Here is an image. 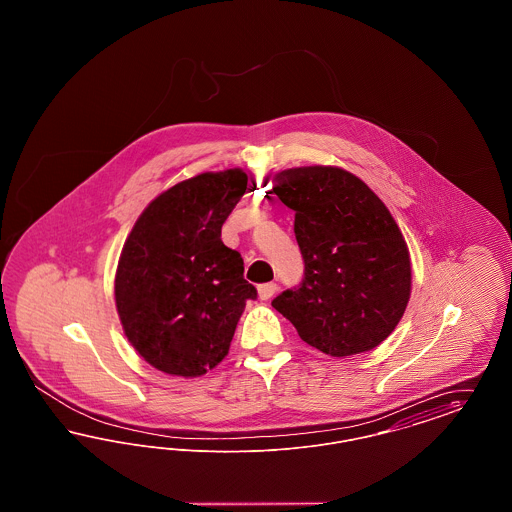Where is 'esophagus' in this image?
Wrapping results in <instances>:
<instances>
[{
	"instance_id": "esophagus-1",
	"label": "esophagus",
	"mask_w": 512,
	"mask_h": 512,
	"mask_svg": "<svg viewBox=\"0 0 512 512\" xmlns=\"http://www.w3.org/2000/svg\"><path fill=\"white\" fill-rule=\"evenodd\" d=\"M276 290H278V284H276V282L261 284V286H259V297L267 301V299H270V297L276 293Z\"/></svg>"
}]
</instances>
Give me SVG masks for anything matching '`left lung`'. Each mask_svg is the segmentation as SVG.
Instances as JSON below:
<instances>
[{
	"instance_id": "8db88e82",
	"label": "left lung",
	"mask_w": 512,
	"mask_h": 512,
	"mask_svg": "<svg viewBox=\"0 0 512 512\" xmlns=\"http://www.w3.org/2000/svg\"><path fill=\"white\" fill-rule=\"evenodd\" d=\"M272 192L295 211L305 263L301 282L276 295L272 307L326 355L380 345L411 295L409 249L388 207L363 180L336 167L282 171Z\"/></svg>"
}]
</instances>
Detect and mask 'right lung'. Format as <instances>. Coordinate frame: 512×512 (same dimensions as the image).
Returning <instances> with one entry per match:
<instances>
[{"mask_svg":"<svg viewBox=\"0 0 512 512\" xmlns=\"http://www.w3.org/2000/svg\"><path fill=\"white\" fill-rule=\"evenodd\" d=\"M247 190L240 169L205 172L155 197L134 224L115 278L122 328L147 363L201 376L226 357L257 290L220 230Z\"/></svg>","mask_w":512,"mask_h":512,"instance_id":"add662e5","label":"right lung"}]
</instances>
